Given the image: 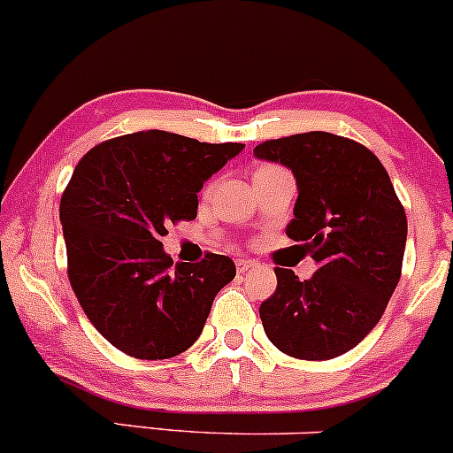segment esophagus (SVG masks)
<instances>
[{
  "mask_svg": "<svg viewBox=\"0 0 453 453\" xmlns=\"http://www.w3.org/2000/svg\"><path fill=\"white\" fill-rule=\"evenodd\" d=\"M235 267L240 273H248V272H252L254 267H258V263L254 261V258H237Z\"/></svg>",
  "mask_w": 453,
  "mask_h": 453,
  "instance_id": "1",
  "label": "esophagus"
}]
</instances>
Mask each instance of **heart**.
Returning <instances> with one entry per match:
<instances>
[{
  "label": "heart",
  "instance_id": "1",
  "mask_svg": "<svg viewBox=\"0 0 453 453\" xmlns=\"http://www.w3.org/2000/svg\"><path fill=\"white\" fill-rule=\"evenodd\" d=\"M265 166H272V165H265ZM261 169H263V166H261Z\"/></svg>",
  "mask_w": 453,
  "mask_h": 453
}]
</instances>
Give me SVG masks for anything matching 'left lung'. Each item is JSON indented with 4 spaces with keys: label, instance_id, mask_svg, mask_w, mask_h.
<instances>
[{
    "label": "left lung",
    "instance_id": "1",
    "mask_svg": "<svg viewBox=\"0 0 453 453\" xmlns=\"http://www.w3.org/2000/svg\"><path fill=\"white\" fill-rule=\"evenodd\" d=\"M254 156L293 171L299 196L287 235L319 265L303 282L293 269H273L276 293L258 310L263 329L288 357H338L372 332L400 280L403 203L377 156L347 136H282L254 147Z\"/></svg>",
    "mask_w": 453,
    "mask_h": 453
}]
</instances>
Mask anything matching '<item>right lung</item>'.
I'll return each mask as SVG.
<instances>
[{
    "mask_svg": "<svg viewBox=\"0 0 453 453\" xmlns=\"http://www.w3.org/2000/svg\"><path fill=\"white\" fill-rule=\"evenodd\" d=\"M243 143H201L165 130L115 136L79 160L59 203L68 280L88 319L136 359H169L201 336L235 263L207 252L175 265L166 226L195 220L203 184Z\"/></svg>",
    "mask_w": 453,
    "mask_h": 453,
    "instance_id": "right-lung-1",
    "label": "right lung"
}]
</instances>
